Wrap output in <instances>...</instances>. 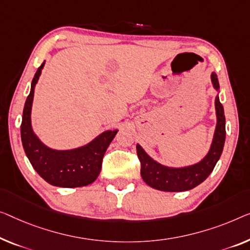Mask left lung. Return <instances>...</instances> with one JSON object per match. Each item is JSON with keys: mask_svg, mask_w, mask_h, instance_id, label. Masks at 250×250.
I'll list each match as a JSON object with an SVG mask.
<instances>
[{"mask_svg": "<svg viewBox=\"0 0 250 250\" xmlns=\"http://www.w3.org/2000/svg\"><path fill=\"white\" fill-rule=\"evenodd\" d=\"M211 78L214 87L218 89L219 81L215 73H212ZM215 109H217L218 122L213 143L206 158L199 164L184 168H169L152 161L144 151V149L137 145V155L140 162V174L145 183L159 191L182 192L194 188L195 186L207 180L220 158L226 140L225 111L218 96L215 98Z\"/></svg>", "mask_w": 250, "mask_h": 250, "instance_id": "left-lung-1", "label": "left lung"}]
</instances>
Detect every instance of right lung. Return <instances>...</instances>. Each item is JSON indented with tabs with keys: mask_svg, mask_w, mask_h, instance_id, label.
<instances>
[{
	"mask_svg": "<svg viewBox=\"0 0 250 250\" xmlns=\"http://www.w3.org/2000/svg\"><path fill=\"white\" fill-rule=\"evenodd\" d=\"M44 62L33 77L31 89L23 107L21 122V140L28 159L37 173L47 183L59 188H80L94 182L101 172L103 156L117 135L118 130L105 131L87 146L74 150L57 151L40 143L31 129L30 113L35 85Z\"/></svg>",
	"mask_w": 250,
	"mask_h": 250,
	"instance_id": "add662e5",
	"label": "right lung"
}]
</instances>
